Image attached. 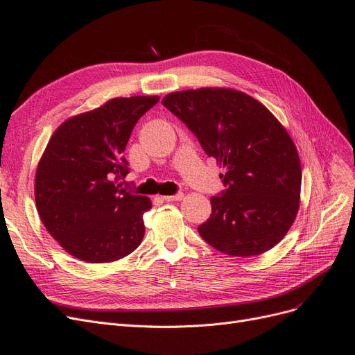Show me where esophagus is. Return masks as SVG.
Returning <instances> with one entry per match:
<instances>
[{
	"label": "esophagus",
	"mask_w": 355,
	"mask_h": 355,
	"mask_svg": "<svg viewBox=\"0 0 355 355\" xmlns=\"http://www.w3.org/2000/svg\"><path fill=\"white\" fill-rule=\"evenodd\" d=\"M183 198V193L179 192V193H175V195H164L163 200L164 201H179Z\"/></svg>",
	"instance_id": "obj_1"
}]
</instances>
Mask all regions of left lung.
<instances>
[{"label":"left lung","instance_id":"1","mask_svg":"<svg viewBox=\"0 0 355 355\" xmlns=\"http://www.w3.org/2000/svg\"><path fill=\"white\" fill-rule=\"evenodd\" d=\"M163 105L226 168L211 197L202 239L232 257L259 255L284 239L300 209L301 163L282 123L245 92L200 88L172 92Z\"/></svg>","mask_w":355,"mask_h":355}]
</instances>
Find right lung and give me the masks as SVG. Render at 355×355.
Returning <instances> with one entry per match:
<instances>
[{
  "label": "right lung",
  "mask_w": 355,
  "mask_h": 355,
  "mask_svg": "<svg viewBox=\"0 0 355 355\" xmlns=\"http://www.w3.org/2000/svg\"><path fill=\"white\" fill-rule=\"evenodd\" d=\"M158 96L113 98L67 119L48 141L35 175V201L44 226L70 255L112 263L142 242L150 198L123 188V155L137 121Z\"/></svg>",
  "instance_id": "right-lung-1"
}]
</instances>
